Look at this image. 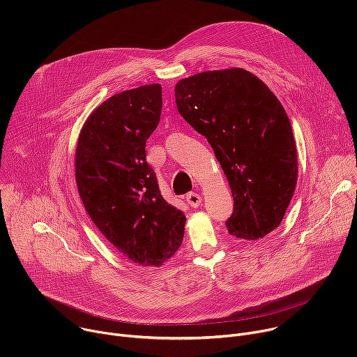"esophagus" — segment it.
I'll list each match as a JSON object with an SVG mask.
<instances>
[{"label":"esophagus","instance_id":"1","mask_svg":"<svg viewBox=\"0 0 357 357\" xmlns=\"http://www.w3.org/2000/svg\"><path fill=\"white\" fill-rule=\"evenodd\" d=\"M186 200H188V205L192 206V208H197V206L200 205V202H202L200 195L196 193V192L188 193V195H186Z\"/></svg>","mask_w":357,"mask_h":357}]
</instances>
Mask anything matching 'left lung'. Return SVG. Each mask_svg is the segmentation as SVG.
<instances>
[{
	"mask_svg": "<svg viewBox=\"0 0 357 357\" xmlns=\"http://www.w3.org/2000/svg\"><path fill=\"white\" fill-rule=\"evenodd\" d=\"M179 114L215 151L234 200L231 236L257 240L280 226L298 178L289 119L257 76L240 69L202 72L178 82Z\"/></svg>",
	"mask_w": 357,
	"mask_h": 357,
	"instance_id": "left-lung-1",
	"label": "left lung"
}]
</instances>
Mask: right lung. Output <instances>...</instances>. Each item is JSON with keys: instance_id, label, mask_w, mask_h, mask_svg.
I'll return each mask as SVG.
<instances>
[{"instance_id": "right-lung-1", "label": "right lung", "mask_w": 357, "mask_h": 357, "mask_svg": "<svg viewBox=\"0 0 357 357\" xmlns=\"http://www.w3.org/2000/svg\"><path fill=\"white\" fill-rule=\"evenodd\" d=\"M161 110V84L114 94L90 114L76 148V183L90 219L127 259L154 267L181 247L186 222L162 197L145 157Z\"/></svg>"}]
</instances>
